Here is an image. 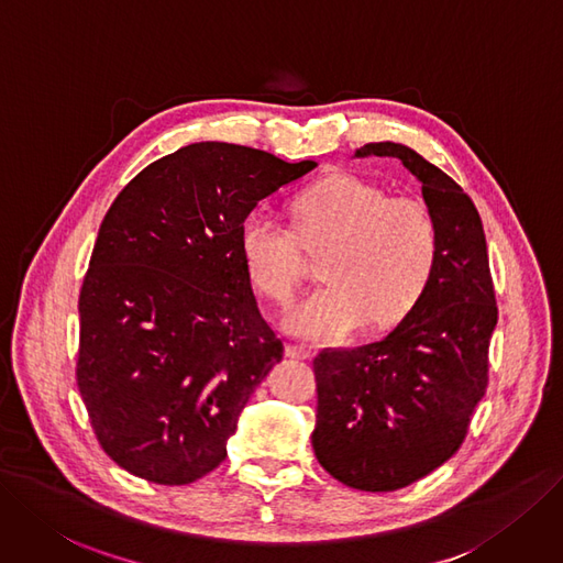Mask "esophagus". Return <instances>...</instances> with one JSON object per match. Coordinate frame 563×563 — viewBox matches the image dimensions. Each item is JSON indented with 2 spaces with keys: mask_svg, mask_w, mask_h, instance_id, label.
<instances>
[{
  "mask_svg": "<svg viewBox=\"0 0 563 563\" xmlns=\"http://www.w3.org/2000/svg\"><path fill=\"white\" fill-rule=\"evenodd\" d=\"M285 355L295 357V360H310V350L306 345H297V343H287L285 345Z\"/></svg>",
  "mask_w": 563,
  "mask_h": 563,
  "instance_id": "obj_1",
  "label": "esophagus"
}]
</instances>
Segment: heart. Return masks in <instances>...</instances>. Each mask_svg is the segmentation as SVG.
Here are the masks:
<instances>
[{
  "instance_id": "1",
  "label": "heart",
  "mask_w": 563,
  "mask_h": 563,
  "mask_svg": "<svg viewBox=\"0 0 563 563\" xmlns=\"http://www.w3.org/2000/svg\"><path fill=\"white\" fill-rule=\"evenodd\" d=\"M297 236L324 253V287L287 310L283 324L303 339L341 341L364 322L387 327L420 301L439 257V229L418 197H387L380 185L336 174L292 201ZM239 245L250 280L289 303L303 278L299 243L262 211L247 213Z\"/></svg>"
}]
</instances>
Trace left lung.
Here are the masks:
<instances>
[{"mask_svg":"<svg viewBox=\"0 0 563 563\" xmlns=\"http://www.w3.org/2000/svg\"><path fill=\"white\" fill-rule=\"evenodd\" d=\"M397 157L422 183L439 257L420 301L376 343L316 357L310 435L322 468L362 492H394L445 464L485 397L498 320L483 220L439 166L401 143H366L355 157Z\"/></svg>","mask_w":563,"mask_h":563,"instance_id":"left-lung-1","label":"left lung"}]
</instances>
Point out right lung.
<instances>
[{
    "label": "right lung",
    "instance_id": "obj_1",
    "mask_svg": "<svg viewBox=\"0 0 563 563\" xmlns=\"http://www.w3.org/2000/svg\"><path fill=\"white\" fill-rule=\"evenodd\" d=\"M316 166L201 141L145 166L111 203L80 287L76 380L120 468L190 485L224 462L241 410L283 360L239 227Z\"/></svg>",
    "mask_w": 563,
    "mask_h": 563
}]
</instances>
